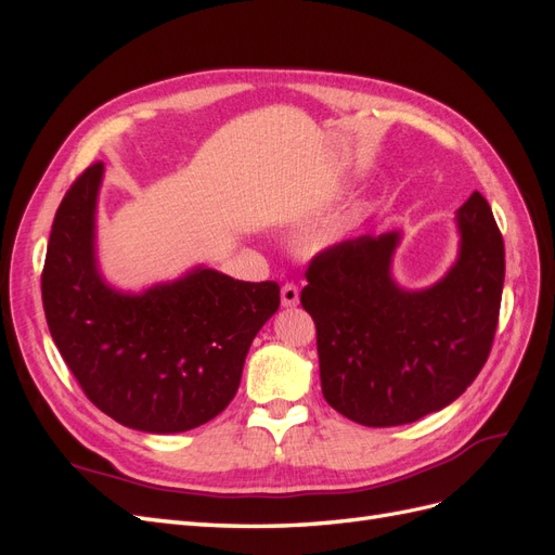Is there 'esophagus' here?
Returning a JSON list of instances; mask_svg holds the SVG:
<instances>
[{
	"label": "esophagus",
	"instance_id": "1",
	"mask_svg": "<svg viewBox=\"0 0 555 555\" xmlns=\"http://www.w3.org/2000/svg\"><path fill=\"white\" fill-rule=\"evenodd\" d=\"M280 296H282V306H284V308H294V306H298V287H296L294 282L282 284V292H280Z\"/></svg>",
	"mask_w": 555,
	"mask_h": 555
}]
</instances>
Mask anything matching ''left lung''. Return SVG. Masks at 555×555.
<instances>
[{
  "instance_id": "left-lung-1",
  "label": "left lung",
  "mask_w": 555,
  "mask_h": 555,
  "mask_svg": "<svg viewBox=\"0 0 555 555\" xmlns=\"http://www.w3.org/2000/svg\"><path fill=\"white\" fill-rule=\"evenodd\" d=\"M459 261L426 292H402L389 275L398 233H363L312 257L300 306L317 328L322 393L351 422H418L456 400L489 359L505 243L479 192L459 208Z\"/></svg>"
}]
</instances>
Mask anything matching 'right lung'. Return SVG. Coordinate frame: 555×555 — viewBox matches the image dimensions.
Here are the masks:
<instances>
[{
  "label": "right lung",
  "instance_id": "add662e5",
  "mask_svg": "<svg viewBox=\"0 0 555 555\" xmlns=\"http://www.w3.org/2000/svg\"><path fill=\"white\" fill-rule=\"evenodd\" d=\"M102 173V162L90 164L55 212L41 273L50 335L82 393L117 424L196 428L236 396L247 349L280 308V284L198 268L141 296L108 289L92 245Z\"/></svg>",
  "mask_w": 555,
  "mask_h": 555
}]
</instances>
